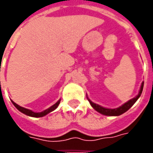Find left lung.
<instances>
[{
	"mask_svg": "<svg viewBox=\"0 0 153 153\" xmlns=\"http://www.w3.org/2000/svg\"><path fill=\"white\" fill-rule=\"evenodd\" d=\"M143 82L141 84V88H140V90H139V93L137 96L134 97V98H132L129 101H128L127 102H125L124 105H122L121 106H120L118 108H115V109H109V108H105V107H103V106H100V105H97L96 103L93 102L91 100H88V102L91 104V106H93L94 109L96 110L97 112L101 113V114H102V115H109V116H118V115H122L123 113L126 112L127 111H128L130 107H131L135 102H136V101L139 98V97L141 96L142 92H143Z\"/></svg>",
	"mask_w": 153,
	"mask_h": 153,
	"instance_id": "8db88e82",
	"label": "left lung"
}]
</instances>
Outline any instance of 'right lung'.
<instances>
[{"instance_id":"add662e5","label":"right lung","mask_w":153,"mask_h":153,"mask_svg":"<svg viewBox=\"0 0 153 153\" xmlns=\"http://www.w3.org/2000/svg\"><path fill=\"white\" fill-rule=\"evenodd\" d=\"M12 103H13V105L17 108V109L20 111V112L24 113L25 115H28V116H32V117H42L44 115H47L48 113L51 112V111H53L54 110H56L57 108V106H59V104L60 102V99L56 103H55L53 106H51V107H49L48 109L45 110L43 111H42V112H34V111H33L31 110H28L26 109L25 107H22V106H19L18 104H16L15 102H14L13 101H11Z\"/></svg>"}]
</instances>
